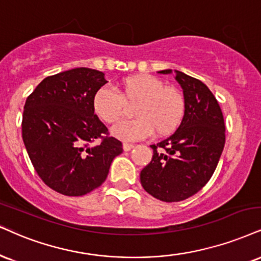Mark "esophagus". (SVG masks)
Segmentation results:
<instances>
[{"label":"esophagus","instance_id":"esophagus-1","mask_svg":"<svg viewBox=\"0 0 261 261\" xmlns=\"http://www.w3.org/2000/svg\"><path fill=\"white\" fill-rule=\"evenodd\" d=\"M133 147H134L133 144L123 143V150H124V151H130L132 149H133Z\"/></svg>","mask_w":261,"mask_h":261}]
</instances>
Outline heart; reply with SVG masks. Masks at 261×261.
<instances>
[{"label": "heart", "mask_w": 261, "mask_h": 261, "mask_svg": "<svg viewBox=\"0 0 261 261\" xmlns=\"http://www.w3.org/2000/svg\"><path fill=\"white\" fill-rule=\"evenodd\" d=\"M120 94L101 87L94 93L92 108L106 123H114L124 114V102L133 104L136 120L122 121L114 125L111 134L121 140H139L155 130L163 137L173 133L185 115L184 95L174 87L166 86L159 77L137 73L125 77L118 85Z\"/></svg>", "instance_id": "heart-1"}]
</instances>
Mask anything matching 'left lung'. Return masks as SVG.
<instances>
[{
	"mask_svg": "<svg viewBox=\"0 0 261 261\" xmlns=\"http://www.w3.org/2000/svg\"><path fill=\"white\" fill-rule=\"evenodd\" d=\"M174 75L184 92V118L172 136L151 145L152 160L140 173L144 190L163 202L197 194L213 175L225 145L223 112L213 93L184 72L174 70Z\"/></svg>",
	"mask_w": 261,
	"mask_h": 261,
	"instance_id": "obj_1",
	"label": "left lung"
}]
</instances>
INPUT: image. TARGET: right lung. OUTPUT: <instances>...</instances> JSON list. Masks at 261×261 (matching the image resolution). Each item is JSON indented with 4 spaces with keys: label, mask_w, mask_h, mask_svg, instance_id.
<instances>
[{
    "label": "right lung",
    "mask_w": 261,
    "mask_h": 261,
    "mask_svg": "<svg viewBox=\"0 0 261 261\" xmlns=\"http://www.w3.org/2000/svg\"><path fill=\"white\" fill-rule=\"evenodd\" d=\"M108 83L101 71L76 67L46 77L28 96L22 140L44 184L65 196L99 188L122 143L108 134L92 108L94 93ZM98 137L102 143L92 147Z\"/></svg>",
    "instance_id": "right-lung-1"
}]
</instances>
